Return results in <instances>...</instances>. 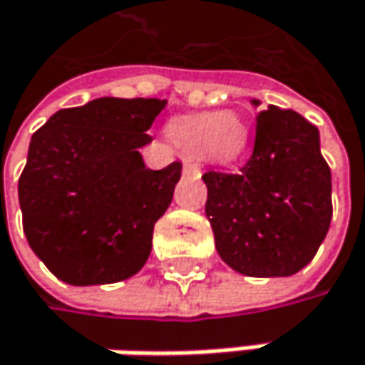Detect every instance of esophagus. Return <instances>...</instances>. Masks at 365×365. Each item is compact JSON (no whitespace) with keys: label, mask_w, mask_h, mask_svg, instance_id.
Returning <instances> with one entry per match:
<instances>
[{"label":"esophagus","mask_w":365,"mask_h":365,"mask_svg":"<svg viewBox=\"0 0 365 365\" xmlns=\"http://www.w3.org/2000/svg\"><path fill=\"white\" fill-rule=\"evenodd\" d=\"M185 174L187 176H193V178H200L202 176V163L195 160V158H187L185 160Z\"/></svg>","instance_id":"34e87169"}]
</instances>
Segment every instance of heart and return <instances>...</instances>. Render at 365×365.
<instances>
[{"label":"heart","mask_w":365,"mask_h":365,"mask_svg":"<svg viewBox=\"0 0 365 365\" xmlns=\"http://www.w3.org/2000/svg\"><path fill=\"white\" fill-rule=\"evenodd\" d=\"M168 138L189 155H205L216 163L240 160L250 147V128L229 111H205L174 117L165 125Z\"/></svg>","instance_id":"heart-1"}]
</instances>
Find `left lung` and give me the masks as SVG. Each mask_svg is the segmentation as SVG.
Wrapping results in <instances>:
<instances>
[{"label":"left lung","instance_id":"obj_1","mask_svg":"<svg viewBox=\"0 0 365 365\" xmlns=\"http://www.w3.org/2000/svg\"><path fill=\"white\" fill-rule=\"evenodd\" d=\"M202 178L216 250L231 269L286 277L313 260L332 220V174L317 128L302 115L260 111L250 160L237 172L207 170Z\"/></svg>","mask_w":365,"mask_h":365}]
</instances>
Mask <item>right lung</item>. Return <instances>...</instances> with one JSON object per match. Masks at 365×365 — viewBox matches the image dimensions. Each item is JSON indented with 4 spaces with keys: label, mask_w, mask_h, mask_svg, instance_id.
I'll return each mask as SVG.
<instances>
[{
    "label": "right lung",
    "mask_w": 365,
    "mask_h": 365,
    "mask_svg": "<svg viewBox=\"0 0 365 365\" xmlns=\"http://www.w3.org/2000/svg\"><path fill=\"white\" fill-rule=\"evenodd\" d=\"M160 98H96L61 109L33 136L19 202L31 250L73 286L115 284L143 269L182 163L149 170L140 147Z\"/></svg>",
    "instance_id": "obj_1"
}]
</instances>
